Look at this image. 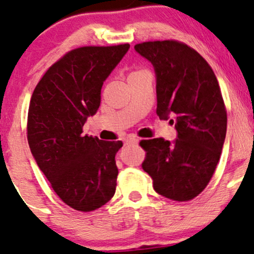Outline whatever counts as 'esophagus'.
<instances>
[{"mask_svg": "<svg viewBox=\"0 0 254 254\" xmlns=\"http://www.w3.org/2000/svg\"><path fill=\"white\" fill-rule=\"evenodd\" d=\"M137 142H138V140L135 137V136H129V137H127L124 140L125 144H136Z\"/></svg>", "mask_w": 254, "mask_h": 254, "instance_id": "34e87169", "label": "esophagus"}]
</instances>
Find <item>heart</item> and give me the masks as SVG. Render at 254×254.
I'll use <instances>...</instances> for the list:
<instances>
[{
  "label": "heart",
  "mask_w": 254,
  "mask_h": 254,
  "mask_svg": "<svg viewBox=\"0 0 254 254\" xmlns=\"http://www.w3.org/2000/svg\"><path fill=\"white\" fill-rule=\"evenodd\" d=\"M136 72H140V71H136Z\"/></svg>",
  "instance_id": "b5f03b06"
}]
</instances>
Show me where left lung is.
<instances>
[{
	"instance_id": "8db88e82",
	"label": "left lung",
	"mask_w": 254,
	"mask_h": 254,
	"mask_svg": "<svg viewBox=\"0 0 254 254\" xmlns=\"http://www.w3.org/2000/svg\"><path fill=\"white\" fill-rule=\"evenodd\" d=\"M136 52L153 64L157 74V114L171 119L174 143L163 137L142 140V169L158 194L189 201L207 187L222 154L227 108L213 69L196 50L175 40L148 41Z\"/></svg>"
}]
</instances>
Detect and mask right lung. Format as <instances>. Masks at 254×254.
<instances>
[{
	"instance_id": "right-lung-1",
	"label": "right lung",
	"mask_w": 254,
	"mask_h": 254,
	"mask_svg": "<svg viewBox=\"0 0 254 254\" xmlns=\"http://www.w3.org/2000/svg\"><path fill=\"white\" fill-rule=\"evenodd\" d=\"M130 46H85L53 64L33 90L27 141L53 190L69 207L90 212L116 193L117 152L122 141L83 135L86 118L101 102L106 78Z\"/></svg>"
}]
</instances>
